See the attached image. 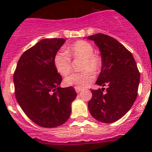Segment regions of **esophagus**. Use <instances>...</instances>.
Segmentation results:
<instances>
[{
    "label": "esophagus",
    "instance_id": "obj_1",
    "mask_svg": "<svg viewBox=\"0 0 152 152\" xmlns=\"http://www.w3.org/2000/svg\"><path fill=\"white\" fill-rule=\"evenodd\" d=\"M75 90H76V92L77 93H80L81 91H82V89H80V88H79V87H75Z\"/></svg>",
    "mask_w": 152,
    "mask_h": 152
}]
</instances>
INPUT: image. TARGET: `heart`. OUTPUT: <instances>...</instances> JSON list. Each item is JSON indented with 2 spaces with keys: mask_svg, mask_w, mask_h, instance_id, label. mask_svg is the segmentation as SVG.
Instances as JSON below:
<instances>
[{
  "mask_svg": "<svg viewBox=\"0 0 152 152\" xmlns=\"http://www.w3.org/2000/svg\"><path fill=\"white\" fill-rule=\"evenodd\" d=\"M93 46L83 40L77 41L68 48L67 52L70 56L75 59H83L81 68L85 70L82 73H73L65 78V85L82 89L93 82L95 78L93 71L97 73L102 66L101 59L93 54ZM69 55L64 50H59L54 56L55 67L62 76H67L71 71V59Z\"/></svg>",
  "mask_w": 152,
  "mask_h": 152,
  "instance_id": "1",
  "label": "heart"
}]
</instances>
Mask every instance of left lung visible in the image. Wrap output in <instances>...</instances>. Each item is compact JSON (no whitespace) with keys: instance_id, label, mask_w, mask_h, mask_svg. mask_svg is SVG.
I'll use <instances>...</instances> for the list:
<instances>
[{"instance_id":"8db88e82","label":"left lung","mask_w":152,"mask_h":152,"mask_svg":"<svg viewBox=\"0 0 152 152\" xmlns=\"http://www.w3.org/2000/svg\"><path fill=\"white\" fill-rule=\"evenodd\" d=\"M99 47L102 70L96 84L107 86L92 90L88 102L91 115L103 123H113L125 115L137 96L140 74L132 54L112 37L96 34L87 37Z\"/></svg>"}]
</instances>
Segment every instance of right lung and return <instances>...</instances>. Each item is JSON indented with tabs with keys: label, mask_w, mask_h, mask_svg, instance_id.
I'll use <instances>...</instances> for the list:
<instances>
[{
	"label": "right lung",
	"mask_w": 152,
	"mask_h": 152,
	"mask_svg": "<svg viewBox=\"0 0 152 152\" xmlns=\"http://www.w3.org/2000/svg\"><path fill=\"white\" fill-rule=\"evenodd\" d=\"M66 39H43L26 50L14 74L15 97L25 114L35 124L53 128L67 121L76 94L73 87H60L62 76L54 56Z\"/></svg>",
	"instance_id": "obj_1"
}]
</instances>
